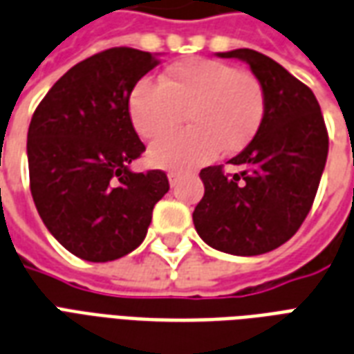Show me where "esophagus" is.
I'll return each instance as SVG.
<instances>
[{
  "mask_svg": "<svg viewBox=\"0 0 354 354\" xmlns=\"http://www.w3.org/2000/svg\"><path fill=\"white\" fill-rule=\"evenodd\" d=\"M167 180H169V187L171 188L177 187V183H179V174H174V171L167 174Z\"/></svg>",
  "mask_w": 354,
  "mask_h": 354,
  "instance_id": "34e87169",
  "label": "esophagus"
}]
</instances>
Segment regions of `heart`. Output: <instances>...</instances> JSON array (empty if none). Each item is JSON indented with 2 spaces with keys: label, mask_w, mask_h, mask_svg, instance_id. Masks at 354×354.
I'll return each instance as SVG.
<instances>
[{
  "label": "heart",
  "mask_w": 354,
  "mask_h": 354,
  "mask_svg": "<svg viewBox=\"0 0 354 354\" xmlns=\"http://www.w3.org/2000/svg\"><path fill=\"white\" fill-rule=\"evenodd\" d=\"M187 113L190 128L160 139L147 158L162 169H190L223 151L237 152L251 143L264 120L262 82L249 71L209 58L175 64L160 84L141 79L128 97L131 126L143 139L175 130Z\"/></svg>",
  "instance_id": "obj_1"
}]
</instances>
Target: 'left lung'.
Instances as JSON below:
<instances>
[{
    "instance_id": "8db88e82",
    "label": "left lung",
    "mask_w": 354,
    "mask_h": 354,
    "mask_svg": "<svg viewBox=\"0 0 354 354\" xmlns=\"http://www.w3.org/2000/svg\"><path fill=\"white\" fill-rule=\"evenodd\" d=\"M249 64L266 94L257 136L230 164L203 167L202 202L192 213L196 232L216 251L264 254L288 241L308 216L328 156V133L317 97L270 56L251 48L216 53Z\"/></svg>"
}]
</instances>
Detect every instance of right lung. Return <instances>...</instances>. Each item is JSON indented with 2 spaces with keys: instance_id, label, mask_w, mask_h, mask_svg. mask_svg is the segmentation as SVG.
Masks as SVG:
<instances>
[{
  "instance_id": "right-lung-1",
  "label": "right lung",
  "mask_w": 354,
  "mask_h": 354,
  "mask_svg": "<svg viewBox=\"0 0 354 354\" xmlns=\"http://www.w3.org/2000/svg\"><path fill=\"white\" fill-rule=\"evenodd\" d=\"M158 66L156 54L117 46L62 75L28 130L30 188L58 243L88 262H109L143 243L152 209L169 190L164 171H131L145 145L128 97Z\"/></svg>"
}]
</instances>
